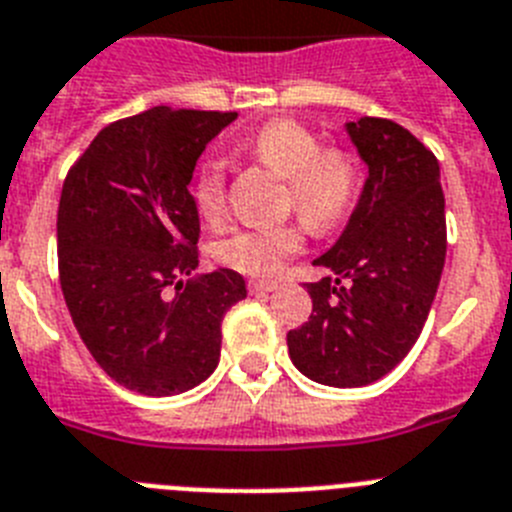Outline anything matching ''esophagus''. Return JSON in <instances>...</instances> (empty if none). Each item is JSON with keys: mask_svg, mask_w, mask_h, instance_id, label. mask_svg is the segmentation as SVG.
<instances>
[{"mask_svg": "<svg viewBox=\"0 0 512 512\" xmlns=\"http://www.w3.org/2000/svg\"><path fill=\"white\" fill-rule=\"evenodd\" d=\"M247 288H250V293H270L278 288V283L273 281H250L247 283Z\"/></svg>", "mask_w": 512, "mask_h": 512, "instance_id": "34e87169", "label": "esophagus"}]
</instances>
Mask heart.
Segmentation results:
<instances>
[{
    "label": "heart",
    "mask_w": 512,
    "mask_h": 512,
    "mask_svg": "<svg viewBox=\"0 0 512 512\" xmlns=\"http://www.w3.org/2000/svg\"><path fill=\"white\" fill-rule=\"evenodd\" d=\"M244 154L288 180V208L317 231L340 224L353 211L363 185V164L348 149H322L319 136L293 118H275L250 133ZM195 206L206 221L226 211V164L208 157L195 177ZM306 231L299 221L278 226H244L216 244V260L255 278H273L293 255L304 250Z\"/></svg>",
    "instance_id": "obj_1"
}]
</instances>
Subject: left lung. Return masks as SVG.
Returning <instances> with one entry per match:
<instances>
[{
  "instance_id": "left-lung-1",
  "label": "left lung",
  "mask_w": 512,
  "mask_h": 512,
  "mask_svg": "<svg viewBox=\"0 0 512 512\" xmlns=\"http://www.w3.org/2000/svg\"><path fill=\"white\" fill-rule=\"evenodd\" d=\"M368 167L350 221L314 260L332 270L306 283L311 314L288 332L293 366L311 381L353 389L379 381L422 332L446 262V198L433 151L399 123H345Z\"/></svg>"
}]
</instances>
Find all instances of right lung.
<instances>
[{"label": "right lung", "mask_w": 512, "mask_h": 512, "mask_svg": "<svg viewBox=\"0 0 512 512\" xmlns=\"http://www.w3.org/2000/svg\"><path fill=\"white\" fill-rule=\"evenodd\" d=\"M234 118L131 115L102 128L64 180L56 234L71 322L102 371L146 397L206 381L219 366L221 319L247 296L229 268L182 281L198 268L195 162Z\"/></svg>", "instance_id": "1"}]
</instances>
